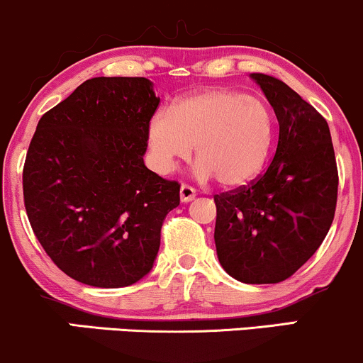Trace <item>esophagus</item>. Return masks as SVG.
I'll use <instances>...</instances> for the list:
<instances>
[{"mask_svg": "<svg viewBox=\"0 0 363 363\" xmlns=\"http://www.w3.org/2000/svg\"><path fill=\"white\" fill-rule=\"evenodd\" d=\"M194 199H195V190L189 185H182L180 186V200H182V202L183 203L191 202Z\"/></svg>", "mask_w": 363, "mask_h": 363, "instance_id": "obj_1", "label": "esophagus"}]
</instances>
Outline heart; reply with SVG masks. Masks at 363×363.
Listing matches in <instances>:
<instances>
[{"instance_id": "heart-1", "label": "heart", "mask_w": 363, "mask_h": 363, "mask_svg": "<svg viewBox=\"0 0 363 363\" xmlns=\"http://www.w3.org/2000/svg\"><path fill=\"white\" fill-rule=\"evenodd\" d=\"M275 117L259 98L233 89H208L160 110L147 125V144L156 172L168 174L178 161L195 156L200 180L217 178L240 189L258 177L270 156Z\"/></svg>"}]
</instances>
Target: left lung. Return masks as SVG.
<instances>
[{
  "label": "left lung",
  "instance_id": "8db88e82",
  "mask_svg": "<svg viewBox=\"0 0 363 363\" xmlns=\"http://www.w3.org/2000/svg\"><path fill=\"white\" fill-rule=\"evenodd\" d=\"M274 106L279 144L265 174L216 195L220 265L245 284L289 279L316 253L335 217L338 169L328 122L284 81L251 74Z\"/></svg>",
  "mask_w": 363,
  "mask_h": 363
}]
</instances>
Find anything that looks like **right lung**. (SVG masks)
I'll return each instance as SVG.
<instances>
[{
	"label": "right lung",
	"mask_w": 363,
	"mask_h": 363,
	"mask_svg": "<svg viewBox=\"0 0 363 363\" xmlns=\"http://www.w3.org/2000/svg\"><path fill=\"white\" fill-rule=\"evenodd\" d=\"M160 105L146 78H93L42 115L23 168L25 208L38 242L66 275L100 289L152 270L180 185L146 168Z\"/></svg>",
	"instance_id": "add662e5"
}]
</instances>
